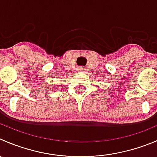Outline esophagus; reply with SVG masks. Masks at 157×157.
I'll use <instances>...</instances> for the list:
<instances>
[{
  "label": "esophagus",
  "instance_id": "34e87169",
  "mask_svg": "<svg viewBox=\"0 0 157 157\" xmlns=\"http://www.w3.org/2000/svg\"><path fill=\"white\" fill-rule=\"evenodd\" d=\"M84 71V70H83V68H82V67H80V69H79V71Z\"/></svg>",
  "mask_w": 157,
  "mask_h": 157
}]
</instances>
